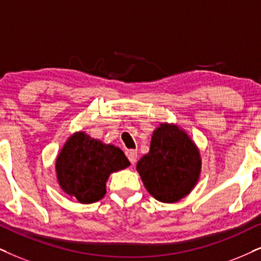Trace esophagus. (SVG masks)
Masks as SVG:
<instances>
[{
    "instance_id": "34e87169",
    "label": "esophagus",
    "mask_w": 261,
    "mask_h": 261,
    "mask_svg": "<svg viewBox=\"0 0 261 261\" xmlns=\"http://www.w3.org/2000/svg\"><path fill=\"white\" fill-rule=\"evenodd\" d=\"M126 156H127V159L130 160L131 164H135V163H136V160H137V150H135V149L127 150L126 151Z\"/></svg>"
}]
</instances>
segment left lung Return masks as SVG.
<instances>
[{"label":"left lung","mask_w":261,"mask_h":261,"mask_svg":"<svg viewBox=\"0 0 261 261\" xmlns=\"http://www.w3.org/2000/svg\"><path fill=\"white\" fill-rule=\"evenodd\" d=\"M137 171L151 196L161 202H177L199 180L200 151L177 125L160 124L151 136L149 153L137 163Z\"/></svg>","instance_id":"obj_1"}]
</instances>
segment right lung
Returning <instances> with one entry per match:
<instances>
[{"label": "right lung", "mask_w": 261, "mask_h": 261, "mask_svg": "<svg viewBox=\"0 0 261 261\" xmlns=\"http://www.w3.org/2000/svg\"><path fill=\"white\" fill-rule=\"evenodd\" d=\"M127 166L130 161L123 150L79 131L66 141L55 170L58 182L67 195L81 203H92L106 194L110 174Z\"/></svg>", "instance_id": "obj_1"}]
</instances>
